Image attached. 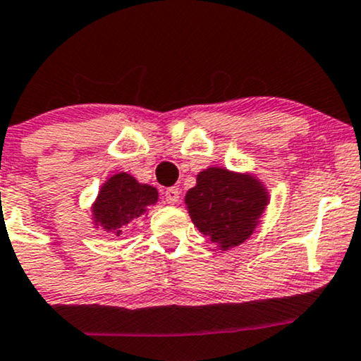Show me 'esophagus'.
Listing matches in <instances>:
<instances>
[{
	"label": "esophagus",
	"mask_w": 361,
	"mask_h": 361,
	"mask_svg": "<svg viewBox=\"0 0 361 361\" xmlns=\"http://www.w3.org/2000/svg\"><path fill=\"white\" fill-rule=\"evenodd\" d=\"M164 196H165V201L169 204H177L180 200V191L177 188H169L164 192Z\"/></svg>",
	"instance_id": "34e87169"
}]
</instances>
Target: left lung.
Listing matches in <instances>:
<instances>
[{"instance_id": "left-lung-1", "label": "left lung", "mask_w": 361, "mask_h": 361, "mask_svg": "<svg viewBox=\"0 0 361 361\" xmlns=\"http://www.w3.org/2000/svg\"><path fill=\"white\" fill-rule=\"evenodd\" d=\"M192 224L216 250L228 251L251 238L270 203L267 184L257 173L208 166L184 196Z\"/></svg>"}]
</instances>
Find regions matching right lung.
I'll use <instances>...</instances> for the list:
<instances>
[{
  "mask_svg": "<svg viewBox=\"0 0 361 361\" xmlns=\"http://www.w3.org/2000/svg\"><path fill=\"white\" fill-rule=\"evenodd\" d=\"M157 201V188L142 184L127 172L114 173L103 182L91 204L92 228L118 238L134 220L148 215Z\"/></svg>",
  "mask_w": 361,
  "mask_h": 361,
  "instance_id": "right-lung-1",
  "label": "right lung"
}]
</instances>
